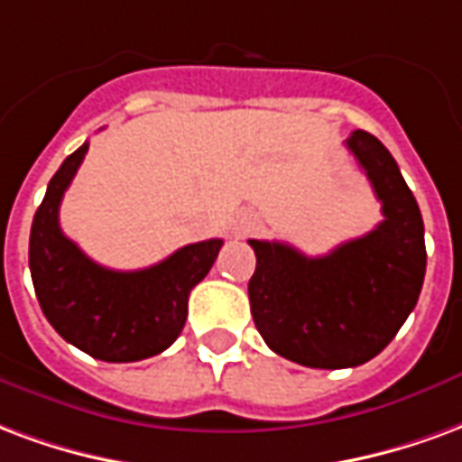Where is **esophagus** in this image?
Masks as SVG:
<instances>
[{"label":"esophagus","instance_id":"esophagus-1","mask_svg":"<svg viewBox=\"0 0 462 462\" xmlns=\"http://www.w3.org/2000/svg\"><path fill=\"white\" fill-rule=\"evenodd\" d=\"M255 226H258V217H254V214H244V217L236 221L234 234L238 236V238H241V236L251 234V231H254Z\"/></svg>","mask_w":462,"mask_h":462}]
</instances>
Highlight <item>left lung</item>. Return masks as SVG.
<instances>
[{
    "label": "left lung",
    "mask_w": 462,
    "mask_h": 462,
    "mask_svg": "<svg viewBox=\"0 0 462 462\" xmlns=\"http://www.w3.org/2000/svg\"><path fill=\"white\" fill-rule=\"evenodd\" d=\"M346 150L382 201L379 226L318 258L281 241H248L255 328L275 355L312 369L379 355L416 308L426 275L423 218L392 152L365 130L346 137Z\"/></svg>",
    "instance_id": "left-lung-1"
}]
</instances>
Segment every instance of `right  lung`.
<instances>
[{
    "label": "right lung",
    "mask_w": 462,
    "mask_h": 462,
    "mask_svg": "<svg viewBox=\"0 0 462 462\" xmlns=\"http://www.w3.org/2000/svg\"><path fill=\"white\" fill-rule=\"evenodd\" d=\"M88 143L69 154L49 181L29 238V268L51 328L103 362H140L164 352L187 322L189 292L211 271L224 241L208 238L143 271H110L63 236L59 207Z\"/></svg>",
    "instance_id": "right-lung-1"
}]
</instances>
